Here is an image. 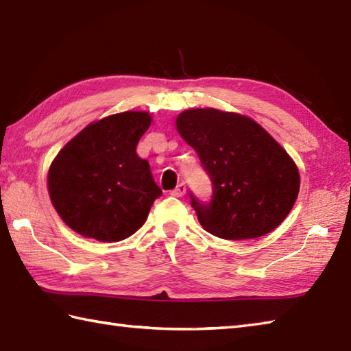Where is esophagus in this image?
I'll return each instance as SVG.
<instances>
[{
	"label": "esophagus",
	"instance_id": "esophagus-1",
	"mask_svg": "<svg viewBox=\"0 0 351 351\" xmlns=\"http://www.w3.org/2000/svg\"><path fill=\"white\" fill-rule=\"evenodd\" d=\"M185 191H187V189H185V184L181 182V184L176 185L175 190L170 191V195L175 196V197H182L185 195Z\"/></svg>",
	"mask_w": 351,
	"mask_h": 351
}]
</instances>
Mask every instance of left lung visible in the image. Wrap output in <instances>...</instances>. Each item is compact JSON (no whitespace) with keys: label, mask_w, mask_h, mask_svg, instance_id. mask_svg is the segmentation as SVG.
Returning a JSON list of instances; mask_svg holds the SVG:
<instances>
[{"label":"left lung","mask_w":351,"mask_h":351,"mask_svg":"<svg viewBox=\"0 0 351 351\" xmlns=\"http://www.w3.org/2000/svg\"><path fill=\"white\" fill-rule=\"evenodd\" d=\"M176 130L211 176L210 204L191 195L206 232L223 240H249L287 219L299 196L300 173L263 126L232 111L191 108L176 117Z\"/></svg>","instance_id":"8db88e82"}]
</instances>
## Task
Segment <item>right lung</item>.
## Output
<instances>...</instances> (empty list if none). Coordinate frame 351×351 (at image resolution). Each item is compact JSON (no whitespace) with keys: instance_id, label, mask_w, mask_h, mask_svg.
Returning a JSON list of instances; mask_svg holds the SVG:
<instances>
[{"instance_id":"right-lung-1","label":"right lung","mask_w":351,"mask_h":351,"mask_svg":"<svg viewBox=\"0 0 351 351\" xmlns=\"http://www.w3.org/2000/svg\"><path fill=\"white\" fill-rule=\"evenodd\" d=\"M146 111H123L88 123L57 154L48 193L62 220L77 234L121 241L138 230L161 190L136 147L151 126Z\"/></svg>"}]
</instances>
